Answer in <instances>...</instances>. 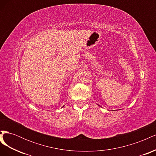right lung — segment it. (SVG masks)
<instances>
[{
	"label": "right lung",
	"instance_id": "right-lung-1",
	"mask_svg": "<svg viewBox=\"0 0 156 156\" xmlns=\"http://www.w3.org/2000/svg\"><path fill=\"white\" fill-rule=\"evenodd\" d=\"M63 107H64V106H63Z\"/></svg>",
	"mask_w": 156,
	"mask_h": 156
}]
</instances>
